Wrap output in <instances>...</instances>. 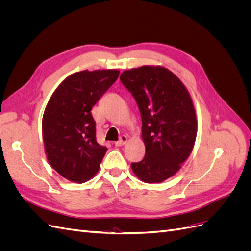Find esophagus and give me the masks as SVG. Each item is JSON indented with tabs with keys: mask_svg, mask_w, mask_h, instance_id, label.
Listing matches in <instances>:
<instances>
[{
	"mask_svg": "<svg viewBox=\"0 0 251 251\" xmlns=\"http://www.w3.org/2000/svg\"><path fill=\"white\" fill-rule=\"evenodd\" d=\"M126 142H127V137H126V136L123 135V136H121V137H120V139L115 142V146H116V147H123V146H125V144H126Z\"/></svg>",
	"mask_w": 251,
	"mask_h": 251,
	"instance_id": "obj_1",
	"label": "esophagus"
}]
</instances>
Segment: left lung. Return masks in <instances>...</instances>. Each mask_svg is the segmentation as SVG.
I'll return each mask as SVG.
<instances>
[{
  "label": "left lung",
  "mask_w": 251,
  "mask_h": 251,
  "mask_svg": "<svg viewBox=\"0 0 251 251\" xmlns=\"http://www.w3.org/2000/svg\"><path fill=\"white\" fill-rule=\"evenodd\" d=\"M120 80L138 104L146 156L131 163L146 183H161L173 177L195 146L198 121L191 95L172 71L161 66L126 70Z\"/></svg>",
  "instance_id": "1"
}]
</instances>
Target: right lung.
<instances>
[{"label":"right lung","mask_w":251,"mask_h":251,"mask_svg":"<svg viewBox=\"0 0 251 251\" xmlns=\"http://www.w3.org/2000/svg\"><path fill=\"white\" fill-rule=\"evenodd\" d=\"M118 75L116 69L73 73L51 95L42 121L44 148L48 162L65 179L83 183L100 170L108 149L96 141L91 109Z\"/></svg>","instance_id":"add662e5"}]
</instances>
